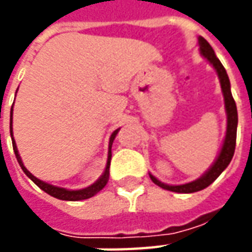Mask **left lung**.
<instances>
[{
  "instance_id": "8db88e82",
  "label": "left lung",
  "mask_w": 252,
  "mask_h": 252,
  "mask_svg": "<svg viewBox=\"0 0 252 252\" xmlns=\"http://www.w3.org/2000/svg\"><path fill=\"white\" fill-rule=\"evenodd\" d=\"M198 44H200V50L202 57L206 58L212 66L216 68L219 78H220V83H221V90L224 94V101H225V110H227V133H225V139H224V144H222L220 155L217 157V160L213 163L211 169L206 171L205 174L197 181L185 184V185H166L158 181L154 175H150L151 180L155 185L160 186L162 189L170 190V191H177V193H194L198 190H202L211 185L213 181L216 180L219 175L221 174L224 170L227 169V166L231 162V159L235 153V146H236V129H238V110H236V104L233 99L232 94H231V83H229V78L227 75L225 68L219 61L216 54L213 51L211 44L204 39V37H198Z\"/></svg>"
}]
</instances>
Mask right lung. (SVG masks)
<instances>
[{
	"mask_svg": "<svg viewBox=\"0 0 252 252\" xmlns=\"http://www.w3.org/2000/svg\"><path fill=\"white\" fill-rule=\"evenodd\" d=\"M117 132H119V129H116V131L112 133V136H110L106 169H105L104 174L99 177V180L97 181V182H94L92 186L85 188V189L67 190V189H63V188H58V186L50 185V184H46V182H43V181L37 180L36 177H33V175L31 174L28 170L25 169V166L23 164V162H21V158H20L19 151H17V147H16V142H14V139H13V131H12V112H10V136H12V144H13V150H14V154H16V158H17V162H19V164L21 166V169H23V171H24L25 174L28 175L31 180L33 181L36 185L39 186L41 190H44L47 194L52 195V197H55V198H59V200H64V201L86 200V198H90V197H93L94 194H97L99 190L104 189L105 185L108 184V180H109V166H110V158H112V144H113V140H115Z\"/></svg>",
	"mask_w": 252,
	"mask_h": 252,
	"instance_id": "right-lung-1",
	"label": "right lung"
}]
</instances>
